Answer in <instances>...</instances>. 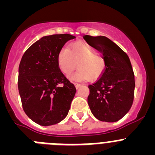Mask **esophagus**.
Segmentation results:
<instances>
[{"instance_id": "34e87169", "label": "esophagus", "mask_w": 155, "mask_h": 155, "mask_svg": "<svg viewBox=\"0 0 155 155\" xmlns=\"http://www.w3.org/2000/svg\"><path fill=\"white\" fill-rule=\"evenodd\" d=\"M74 85H75V87H76L77 89H78L79 87H81V84H79V83H74Z\"/></svg>"}]
</instances>
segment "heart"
Here are the masks:
<instances>
[{
  "label": "heart",
  "mask_w": 155,
  "mask_h": 155,
  "mask_svg": "<svg viewBox=\"0 0 155 155\" xmlns=\"http://www.w3.org/2000/svg\"><path fill=\"white\" fill-rule=\"evenodd\" d=\"M59 68L65 75H70L77 68L73 76L75 80L93 81L101 77L105 68L103 57L84 42H78L62 49L57 56Z\"/></svg>",
  "instance_id": "heart-1"
}]
</instances>
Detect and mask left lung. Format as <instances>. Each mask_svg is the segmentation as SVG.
<instances>
[{
  "mask_svg": "<svg viewBox=\"0 0 155 155\" xmlns=\"http://www.w3.org/2000/svg\"><path fill=\"white\" fill-rule=\"evenodd\" d=\"M84 39L102 53L105 68L100 78L90 84L87 103L95 118L116 122L132 106L134 97V74L129 57L105 36L84 35Z\"/></svg>",
  "mask_w": 155,
  "mask_h": 155,
  "instance_id": "obj_1",
  "label": "left lung"
}]
</instances>
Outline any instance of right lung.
<instances>
[{
	"label": "right lung",
	"instance_id": "right-lung-1",
	"mask_svg": "<svg viewBox=\"0 0 155 155\" xmlns=\"http://www.w3.org/2000/svg\"><path fill=\"white\" fill-rule=\"evenodd\" d=\"M70 34L46 35L31 45L21 60L18 86L25 113L36 124L51 126L68 116L76 87L61 71L57 56Z\"/></svg>",
	"mask_w": 155,
	"mask_h": 155
}]
</instances>
